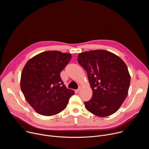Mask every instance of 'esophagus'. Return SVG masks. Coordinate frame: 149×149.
<instances>
[{"label": "esophagus", "mask_w": 149, "mask_h": 149, "mask_svg": "<svg viewBox=\"0 0 149 149\" xmlns=\"http://www.w3.org/2000/svg\"><path fill=\"white\" fill-rule=\"evenodd\" d=\"M81 90V86H79V88L77 90V92H79Z\"/></svg>", "instance_id": "1"}]
</instances>
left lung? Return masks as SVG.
<instances>
[{
    "label": "left lung",
    "mask_w": 149,
    "mask_h": 149,
    "mask_svg": "<svg viewBox=\"0 0 149 149\" xmlns=\"http://www.w3.org/2000/svg\"><path fill=\"white\" fill-rule=\"evenodd\" d=\"M78 62L87 72L93 90L86 109L99 117L116 113L128 94L130 75L124 62L108 51L98 49L79 54Z\"/></svg>",
    "instance_id": "left-lung-1"
}]
</instances>
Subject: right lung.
Returning a JSON list of instances; mask_svg holds the SVG:
<instances>
[{
  "label": "right lung",
  "instance_id": "right-lung-1",
  "mask_svg": "<svg viewBox=\"0 0 149 149\" xmlns=\"http://www.w3.org/2000/svg\"><path fill=\"white\" fill-rule=\"evenodd\" d=\"M71 54L58 51L41 52L25 64L20 78V88L28 102L39 114L51 116L64 110L74 91L68 89L60 73Z\"/></svg>",
  "mask_w": 149,
  "mask_h": 149
}]
</instances>
